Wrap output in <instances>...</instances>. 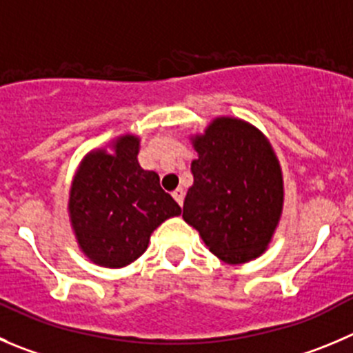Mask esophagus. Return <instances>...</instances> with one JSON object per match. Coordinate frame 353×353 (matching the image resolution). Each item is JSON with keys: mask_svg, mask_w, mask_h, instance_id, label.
Segmentation results:
<instances>
[{"mask_svg": "<svg viewBox=\"0 0 353 353\" xmlns=\"http://www.w3.org/2000/svg\"><path fill=\"white\" fill-rule=\"evenodd\" d=\"M171 196H173V199L176 201V203H179L180 206H182V204H183V196H185V192H183V189H174Z\"/></svg>", "mask_w": 353, "mask_h": 353, "instance_id": "esophagus-1", "label": "esophagus"}]
</instances>
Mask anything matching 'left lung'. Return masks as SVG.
Instances as JSON below:
<instances>
[{"instance_id":"1","label":"left lung","mask_w":353,"mask_h":353,"mask_svg":"<svg viewBox=\"0 0 353 353\" xmlns=\"http://www.w3.org/2000/svg\"><path fill=\"white\" fill-rule=\"evenodd\" d=\"M190 140L197 159L183 220L225 263L261 256L284 204L283 170L268 139L248 121L220 116Z\"/></svg>"}]
</instances>
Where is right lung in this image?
Listing matches in <instances>:
<instances>
[{"instance_id": "add662e5", "label": "right lung", "mask_w": 353, "mask_h": 353, "mask_svg": "<svg viewBox=\"0 0 353 353\" xmlns=\"http://www.w3.org/2000/svg\"><path fill=\"white\" fill-rule=\"evenodd\" d=\"M139 150V137L124 133L86 154L70 183V227L83 254L100 267L133 263L150 234L182 213L161 189L159 174L140 166Z\"/></svg>"}]
</instances>
